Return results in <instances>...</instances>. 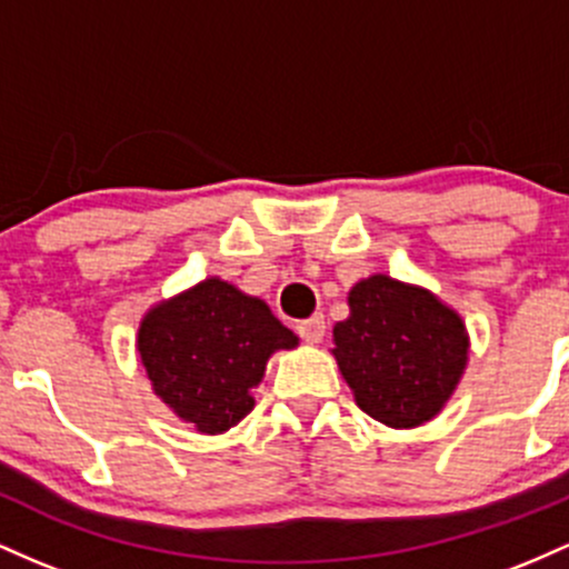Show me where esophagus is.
Wrapping results in <instances>:
<instances>
[{"label":"esophagus","mask_w":569,"mask_h":569,"mask_svg":"<svg viewBox=\"0 0 569 569\" xmlns=\"http://www.w3.org/2000/svg\"><path fill=\"white\" fill-rule=\"evenodd\" d=\"M296 333L303 338L306 343H319L325 336V317L322 315H315L309 319H301V322L296 325Z\"/></svg>","instance_id":"esophagus-1"}]
</instances>
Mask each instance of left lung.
<instances>
[{
  "label": "left lung",
  "instance_id": "obj_1",
  "mask_svg": "<svg viewBox=\"0 0 569 569\" xmlns=\"http://www.w3.org/2000/svg\"><path fill=\"white\" fill-rule=\"evenodd\" d=\"M349 309L333 328V355L357 406L387 427L436 417L468 362V333L457 311L385 273L357 282Z\"/></svg>",
  "mask_w": 569,
  "mask_h": 569
}]
</instances>
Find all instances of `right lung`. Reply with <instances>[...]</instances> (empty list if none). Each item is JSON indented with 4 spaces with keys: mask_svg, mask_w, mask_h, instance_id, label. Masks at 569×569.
Here are the masks:
<instances>
[{
    "mask_svg": "<svg viewBox=\"0 0 569 569\" xmlns=\"http://www.w3.org/2000/svg\"><path fill=\"white\" fill-rule=\"evenodd\" d=\"M296 343L260 298L207 279L156 306L139 328L137 349L158 398L214 436L252 411L250 389L263 379L268 357Z\"/></svg>",
    "mask_w": 569,
    "mask_h": 569,
    "instance_id": "1",
    "label": "right lung"
}]
</instances>
